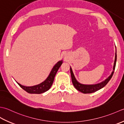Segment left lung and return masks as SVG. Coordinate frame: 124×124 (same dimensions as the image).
<instances>
[{
  "label": "left lung",
  "mask_w": 124,
  "mask_h": 124,
  "mask_svg": "<svg viewBox=\"0 0 124 124\" xmlns=\"http://www.w3.org/2000/svg\"><path fill=\"white\" fill-rule=\"evenodd\" d=\"M116 62H117V51H116V50L115 59L114 64H113V70L111 73V74H110V76L108 78H107L105 80L95 85H84L78 82L76 78H75L74 74H73L72 68L70 67V75H71V78H72V81L73 85H74V87L76 88L78 91H79V92L83 93V94H90V93H94L98 90L102 89V88L104 87L105 85H107L108 82L111 79V78L113 74V73H114V70H115Z\"/></svg>",
  "instance_id": "left-lung-1"
}]
</instances>
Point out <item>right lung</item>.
<instances>
[{
	"label": "right lung",
	"instance_id": "right-lung-1",
	"mask_svg": "<svg viewBox=\"0 0 124 124\" xmlns=\"http://www.w3.org/2000/svg\"><path fill=\"white\" fill-rule=\"evenodd\" d=\"M62 64V60L57 62L54 65V66L53 67L51 71L50 72L49 76L47 77L46 79L43 82L39 83V85H33V86L27 87L22 85L21 84H20L19 83L16 82L18 83V85L22 89L26 91L27 93H29V94H42V93L46 92L51 88L52 83L54 82L55 75Z\"/></svg>",
	"mask_w": 124,
	"mask_h": 124
}]
</instances>
